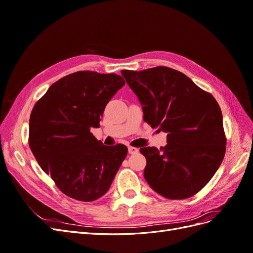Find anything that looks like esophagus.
Returning a JSON list of instances; mask_svg holds the SVG:
<instances>
[{"label": "esophagus", "mask_w": 253, "mask_h": 253, "mask_svg": "<svg viewBox=\"0 0 253 253\" xmlns=\"http://www.w3.org/2000/svg\"><path fill=\"white\" fill-rule=\"evenodd\" d=\"M138 149L134 148V147H128V153L129 154H136V153H138Z\"/></svg>", "instance_id": "obj_1"}]
</instances>
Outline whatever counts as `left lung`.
<instances>
[{"instance_id":"obj_1","label":"left lung","mask_w":253,"mask_h":253,"mask_svg":"<svg viewBox=\"0 0 253 253\" xmlns=\"http://www.w3.org/2000/svg\"><path fill=\"white\" fill-rule=\"evenodd\" d=\"M121 75L142 105L143 120L168 133L167 144L141 148L144 178L169 200L195 195L223 162L226 135L223 115L210 93L186 75L166 66Z\"/></svg>"}]
</instances>
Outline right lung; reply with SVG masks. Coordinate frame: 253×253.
Returning <instances> with one entry per match:
<instances>
[{
	"label": "right lung",
	"instance_id": "obj_1",
	"mask_svg": "<svg viewBox=\"0 0 253 253\" xmlns=\"http://www.w3.org/2000/svg\"><path fill=\"white\" fill-rule=\"evenodd\" d=\"M126 84L116 74L81 71L51 84L29 118L28 143L41 169L74 200L104 195L124 162L125 144L104 145L90 133Z\"/></svg>",
	"mask_w": 253,
	"mask_h": 253
}]
</instances>
